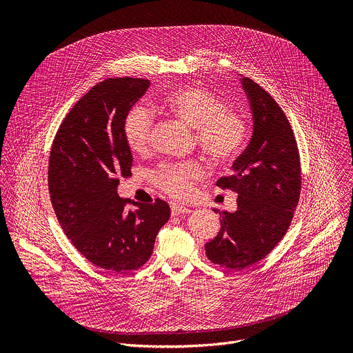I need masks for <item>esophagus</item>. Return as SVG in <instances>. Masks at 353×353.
Returning <instances> with one entry per match:
<instances>
[{
    "instance_id": "34e87169",
    "label": "esophagus",
    "mask_w": 353,
    "mask_h": 353,
    "mask_svg": "<svg viewBox=\"0 0 353 353\" xmlns=\"http://www.w3.org/2000/svg\"><path fill=\"white\" fill-rule=\"evenodd\" d=\"M170 210H172V215L173 216H179V215H184V214H190V208L184 207V205H180V204H172L170 205Z\"/></svg>"
}]
</instances>
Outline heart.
Returning <instances> with one entry per match:
<instances>
[{
  "mask_svg": "<svg viewBox=\"0 0 353 353\" xmlns=\"http://www.w3.org/2000/svg\"><path fill=\"white\" fill-rule=\"evenodd\" d=\"M161 109L190 128L210 158L219 163L233 161L245 139V123L240 114L226 109L221 97L207 89L184 86L166 94ZM152 134V116L143 108L134 109L124 123V138L134 154L142 155L149 149ZM204 176L198 162L163 165L155 173V181L168 194L185 198L192 181Z\"/></svg>",
  "mask_w": 353,
  "mask_h": 353,
  "instance_id": "1",
  "label": "heart"
}]
</instances>
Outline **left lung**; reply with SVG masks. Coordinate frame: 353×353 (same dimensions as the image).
<instances>
[{
    "instance_id": "1",
    "label": "left lung",
    "mask_w": 353,
    "mask_h": 353,
    "mask_svg": "<svg viewBox=\"0 0 353 353\" xmlns=\"http://www.w3.org/2000/svg\"><path fill=\"white\" fill-rule=\"evenodd\" d=\"M253 121L247 148L216 181L237 194V210L219 212L221 230L205 244L207 257L230 270L263 260L286 233L300 194V161L290 124L259 83L239 75ZM216 212V211H215Z\"/></svg>"
}]
</instances>
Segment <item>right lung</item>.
<instances>
[{
    "instance_id": "obj_1",
    "label": "right lung",
    "mask_w": 353,
    "mask_h": 353,
    "mask_svg": "<svg viewBox=\"0 0 353 353\" xmlns=\"http://www.w3.org/2000/svg\"><path fill=\"white\" fill-rule=\"evenodd\" d=\"M148 88V79L128 77L94 85L64 119L50 154V198L64 233L88 261L113 272L143 265L170 216L162 199L127 211L117 192L132 165L124 123Z\"/></svg>"
}]
</instances>
